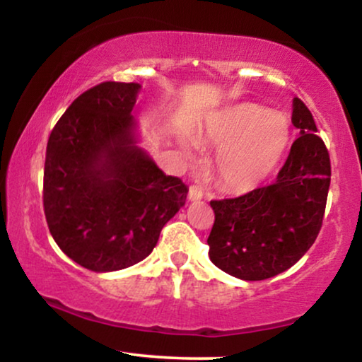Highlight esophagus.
<instances>
[{
    "label": "esophagus",
    "instance_id": "esophagus-1",
    "mask_svg": "<svg viewBox=\"0 0 362 362\" xmlns=\"http://www.w3.org/2000/svg\"><path fill=\"white\" fill-rule=\"evenodd\" d=\"M202 194H204V192H202L201 186H197V185L189 186V192H187V197H189V201H199Z\"/></svg>",
    "mask_w": 362,
    "mask_h": 362
}]
</instances>
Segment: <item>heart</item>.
I'll return each instance as SVG.
<instances>
[{
  "label": "heart",
  "instance_id": "heart-1",
  "mask_svg": "<svg viewBox=\"0 0 362 362\" xmlns=\"http://www.w3.org/2000/svg\"><path fill=\"white\" fill-rule=\"evenodd\" d=\"M290 138L288 118L270 108L244 103L227 110L207 135V141L224 148L217 158L222 186L234 192L255 189L279 166Z\"/></svg>",
  "mask_w": 362,
  "mask_h": 362
}]
</instances>
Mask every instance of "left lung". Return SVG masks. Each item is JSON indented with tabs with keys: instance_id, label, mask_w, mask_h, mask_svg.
Returning <instances> with one entry per match:
<instances>
[{
	"instance_id": "left-lung-1",
	"label": "left lung",
	"mask_w": 362,
	"mask_h": 362,
	"mask_svg": "<svg viewBox=\"0 0 362 362\" xmlns=\"http://www.w3.org/2000/svg\"><path fill=\"white\" fill-rule=\"evenodd\" d=\"M291 123L300 138L274 185L211 201L209 259L237 279L265 280L290 269L315 244L323 224L331 181L328 148L300 98H293Z\"/></svg>"
}]
</instances>
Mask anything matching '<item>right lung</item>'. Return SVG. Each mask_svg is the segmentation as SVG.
<instances>
[{
    "label": "right lung",
    "instance_id": "add662e5",
    "mask_svg": "<svg viewBox=\"0 0 362 362\" xmlns=\"http://www.w3.org/2000/svg\"><path fill=\"white\" fill-rule=\"evenodd\" d=\"M140 83L102 82L71 103L49 135L44 214L56 244L92 272L146 259L187 186L135 145Z\"/></svg>",
    "mask_w": 362,
    "mask_h": 362
}]
</instances>
